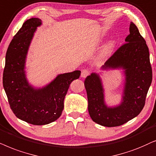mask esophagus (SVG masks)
<instances>
[{"label":"esophagus","instance_id":"1","mask_svg":"<svg viewBox=\"0 0 156 156\" xmlns=\"http://www.w3.org/2000/svg\"><path fill=\"white\" fill-rule=\"evenodd\" d=\"M89 74H90V71H89V70L83 69L81 70V75H80V76H81L82 78H86V77L88 76Z\"/></svg>","mask_w":156,"mask_h":156}]
</instances>
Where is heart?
<instances>
[{
	"label": "heart",
	"mask_w": 156,
	"mask_h": 156,
	"mask_svg": "<svg viewBox=\"0 0 156 156\" xmlns=\"http://www.w3.org/2000/svg\"><path fill=\"white\" fill-rule=\"evenodd\" d=\"M114 46V42H113V41H111V42H110L109 43H108V44L105 45L104 48H103V51H102V55H106L108 54L111 51L112 48H113Z\"/></svg>",
	"instance_id": "1"
}]
</instances>
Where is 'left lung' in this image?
<instances>
[{
	"label": "left lung",
	"mask_w": 156,
	"mask_h": 156,
	"mask_svg": "<svg viewBox=\"0 0 156 156\" xmlns=\"http://www.w3.org/2000/svg\"><path fill=\"white\" fill-rule=\"evenodd\" d=\"M130 34L122 45L103 66V69L123 68L126 76L122 102L108 107L99 75L95 73L84 81L88 101V112L93 121L105 127H115L136 117L146 103L152 82L150 54L145 39L136 25L130 24Z\"/></svg>",
	"instance_id": "1"
}]
</instances>
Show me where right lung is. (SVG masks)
<instances>
[{
    "instance_id": "add662e5",
    "label": "right lung",
    "mask_w": 156,
    "mask_h": 156,
    "mask_svg": "<svg viewBox=\"0 0 156 156\" xmlns=\"http://www.w3.org/2000/svg\"><path fill=\"white\" fill-rule=\"evenodd\" d=\"M41 20L24 22L10 43L5 55L3 85L8 103L16 117L33 125L51 123L61 115L70 84L80 76V70L60 74L46 86L34 88L28 84L25 63L30 43Z\"/></svg>"
}]
</instances>
